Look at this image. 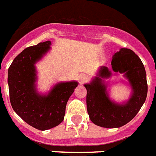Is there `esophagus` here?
<instances>
[{
  "instance_id": "esophagus-1",
  "label": "esophagus",
  "mask_w": 156,
  "mask_h": 156,
  "mask_svg": "<svg viewBox=\"0 0 156 156\" xmlns=\"http://www.w3.org/2000/svg\"><path fill=\"white\" fill-rule=\"evenodd\" d=\"M79 79H80V82L82 83H84V82H87L89 81V77L87 75V74H82L79 77Z\"/></svg>"
}]
</instances>
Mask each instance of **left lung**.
Wrapping results in <instances>:
<instances>
[{"label":"left lung","mask_w":156,"mask_h":156,"mask_svg":"<svg viewBox=\"0 0 156 156\" xmlns=\"http://www.w3.org/2000/svg\"><path fill=\"white\" fill-rule=\"evenodd\" d=\"M111 66L115 72L124 73L132 87V95L126 104H116L108 98L106 86L101 78L111 75L107 67L102 66L98 77H96L90 84L85 85L90 119L95 125L106 128L120 127L133 119L147 94L145 68L135 52L130 49H121L113 56Z\"/></svg>","instance_id":"left-lung-1"}]
</instances>
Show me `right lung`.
<instances>
[{
	"label": "right lung",
	"mask_w": 156,
	"mask_h": 156,
	"mask_svg": "<svg viewBox=\"0 0 156 156\" xmlns=\"http://www.w3.org/2000/svg\"><path fill=\"white\" fill-rule=\"evenodd\" d=\"M50 41L26 48L10 65L8 84L13 111L34 128L45 131L58 126L64 119L69 97L77 82L58 83L48 95H39L35 90L34 64L49 49Z\"/></svg>",
	"instance_id": "obj_1"
}]
</instances>
